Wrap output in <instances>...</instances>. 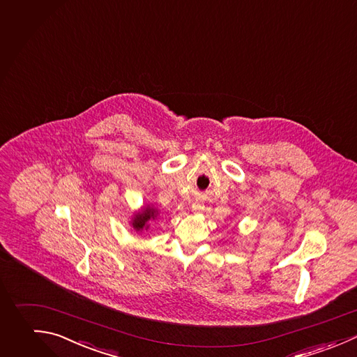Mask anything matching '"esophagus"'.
Returning a JSON list of instances; mask_svg holds the SVG:
<instances>
[{
    "instance_id": "1",
    "label": "esophagus",
    "mask_w": 357,
    "mask_h": 357,
    "mask_svg": "<svg viewBox=\"0 0 357 357\" xmlns=\"http://www.w3.org/2000/svg\"><path fill=\"white\" fill-rule=\"evenodd\" d=\"M192 211L201 212V211H204V205H201L199 202H194V204H192Z\"/></svg>"
}]
</instances>
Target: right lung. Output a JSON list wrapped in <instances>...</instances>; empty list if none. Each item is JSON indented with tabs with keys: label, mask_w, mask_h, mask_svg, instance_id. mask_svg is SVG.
Instances as JSON below:
<instances>
[{
	"label": "right lung",
	"mask_w": 357,
	"mask_h": 357,
	"mask_svg": "<svg viewBox=\"0 0 357 357\" xmlns=\"http://www.w3.org/2000/svg\"><path fill=\"white\" fill-rule=\"evenodd\" d=\"M151 218H155V211L146 208L142 213H138L137 218L134 219V227H135L137 230L144 229V227H145V223H146Z\"/></svg>",
	"instance_id": "right-lung-1"
}]
</instances>
